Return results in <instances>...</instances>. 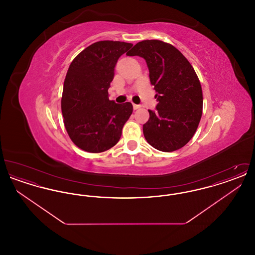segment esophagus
I'll use <instances>...</instances> for the list:
<instances>
[{"mask_svg": "<svg viewBox=\"0 0 255 255\" xmlns=\"http://www.w3.org/2000/svg\"><path fill=\"white\" fill-rule=\"evenodd\" d=\"M133 110L139 109V108H140V105H137V104H134V103H133Z\"/></svg>", "mask_w": 255, "mask_h": 255, "instance_id": "esophagus-1", "label": "esophagus"}]
</instances>
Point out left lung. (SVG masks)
<instances>
[{
    "mask_svg": "<svg viewBox=\"0 0 255 255\" xmlns=\"http://www.w3.org/2000/svg\"><path fill=\"white\" fill-rule=\"evenodd\" d=\"M144 58L158 101L143 124L147 142L157 150L181 149L194 135L203 114V91L192 65L178 49L159 40L138 42L128 53Z\"/></svg>",
    "mask_w": 255,
    "mask_h": 255,
    "instance_id": "obj_1",
    "label": "left lung"
}]
</instances>
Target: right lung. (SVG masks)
I'll use <instances>...</instances> for the list:
<instances>
[{
  "mask_svg": "<svg viewBox=\"0 0 255 255\" xmlns=\"http://www.w3.org/2000/svg\"><path fill=\"white\" fill-rule=\"evenodd\" d=\"M133 44L99 41L83 49L71 63L64 81L61 110L73 143L89 153L116 145L133 113L130 102L118 104L108 97L119 58Z\"/></svg>",
  "mask_w": 255,
  "mask_h": 255,
  "instance_id": "right-lung-1",
  "label": "right lung"
}]
</instances>
